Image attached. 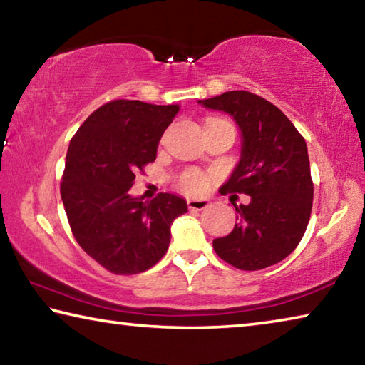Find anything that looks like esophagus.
<instances>
[{"instance_id": "1", "label": "esophagus", "mask_w": 365, "mask_h": 365, "mask_svg": "<svg viewBox=\"0 0 365 365\" xmlns=\"http://www.w3.org/2000/svg\"><path fill=\"white\" fill-rule=\"evenodd\" d=\"M187 205L191 211H202V209L211 206V202H209V200H206V197H200V200H197V197H188Z\"/></svg>"}]
</instances>
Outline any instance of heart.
Instances as JSON below:
<instances>
[{
    "label": "heart",
    "instance_id": "1",
    "mask_svg": "<svg viewBox=\"0 0 365 365\" xmlns=\"http://www.w3.org/2000/svg\"><path fill=\"white\" fill-rule=\"evenodd\" d=\"M180 187L188 193H201L207 187V177L200 170H188L180 177Z\"/></svg>",
    "mask_w": 365,
    "mask_h": 365
}]
</instances>
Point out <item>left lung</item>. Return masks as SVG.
Returning a JSON list of instances; mask_svg holds the SVG:
<instances>
[{
    "label": "left lung",
    "mask_w": 365,
    "mask_h": 365,
    "mask_svg": "<svg viewBox=\"0 0 365 365\" xmlns=\"http://www.w3.org/2000/svg\"><path fill=\"white\" fill-rule=\"evenodd\" d=\"M197 103L230 115L242 135L238 164L219 191L251 196L248 205H235L238 222L227 237L214 240L215 252L242 270L283 261L301 242L312 211L304 138L279 108L250 91H225Z\"/></svg>",
    "instance_id": "1"
}]
</instances>
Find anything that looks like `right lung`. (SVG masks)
Wrapping results in <instances>:
<instances>
[{"label":"right lung","mask_w":365,"mask_h":365,"mask_svg":"<svg viewBox=\"0 0 365 365\" xmlns=\"http://www.w3.org/2000/svg\"><path fill=\"white\" fill-rule=\"evenodd\" d=\"M178 104L115 100L96 109L71 140L61 197L72 233L86 255L113 274L153 267L170 243V225L187 201L160 193L130 195L135 174L153 163Z\"/></svg>","instance_id":"obj_1"}]
</instances>
